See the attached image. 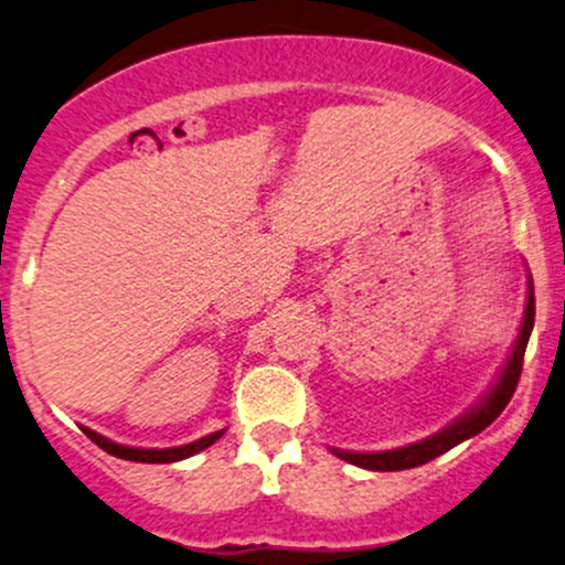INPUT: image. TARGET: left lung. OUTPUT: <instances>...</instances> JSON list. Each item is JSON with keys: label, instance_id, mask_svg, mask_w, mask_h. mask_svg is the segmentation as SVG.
Segmentation results:
<instances>
[{"label": "left lung", "instance_id": "8db88e82", "mask_svg": "<svg viewBox=\"0 0 565 565\" xmlns=\"http://www.w3.org/2000/svg\"><path fill=\"white\" fill-rule=\"evenodd\" d=\"M534 282L529 280V301H525V315H523V326H521V335L515 341V350H512L510 360H507L502 376L499 382L493 384V390L488 392V397L472 414L461 416L459 422L451 424V427L440 429V433L427 437V440L411 443V446L403 448H392V451H379V454H352V451H339L333 448V454L339 459L350 461L354 467H363V470H373V472H397V470H411V467H419L433 461L435 456L451 451L454 446H459L461 440L467 437L478 435L480 429H486L488 424L497 419L499 414L504 411V405L510 403L512 392H515L518 379H521L523 371V354L525 347H529V335L534 331Z\"/></svg>", "mask_w": 565, "mask_h": 565}]
</instances>
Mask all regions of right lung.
I'll return each instance as SVG.
<instances>
[{"label": "right lung", "instance_id": "right-lung-1", "mask_svg": "<svg viewBox=\"0 0 565 565\" xmlns=\"http://www.w3.org/2000/svg\"><path fill=\"white\" fill-rule=\"evenodd\" d=\"M82 433L90 437L95 446L104 448L106 454L119 456V459L143 461V465H170V461H181V459H186V456H194V454L205 451L207 446H213V443L218 440L221 435H224V429H221V433L200 437V440L189 443V446H179V448H130V446H119V443L106 440L104 435L93 433V429H87V427H82Z\"/></svg>", "mask_w": 565, "mask_h": 565}]
</instances>
